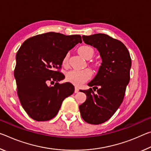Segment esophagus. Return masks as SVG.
<instances>
[{"instance_id": "obj_1", "label": "esophagus", "mask_w": 151, "mask_h": 151, "mask_svg": "<svg viewBox=\"0 0 151 151\" xmlns=\"http://www.w3.org/2000/svg\"><path fill=\"white\" fill-rule=\"evenodd\" d=\"M78 91H79V88H78V86H75V93H77Z\"/></svg>"}]
</instances>
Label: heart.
<instances>
[{
	"label": "heart",
	"mask_w": 151,
	"mask_h": 151,
	"mask_svg": "<svg viewBox=\"0 0 151 151\" xmlns=\"http://www.w3.org/2000/svg\"><path fill=\"white\" fill-rule=\"evenodd\" d=\"M78 52L82 57L88 58L92 57L94 54L93 48L89 46L84 45L78 48ZM68 60V55H66L64 58L63 63V65H66ZM91 76V72L89 69L83 70H72L68 71L66 74V81L74 84L75 85H81L82 84L88 81Z\"/></svg>",
	"instance_id": "heart-1"
}]
</instances>
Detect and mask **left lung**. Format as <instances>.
<instances>
[{"mask_svg": "<svg viewBox=\"0 0 151 151\" xmlns=\"http://www.w3.org/2000/svg\"><path fill=\"white\" fill-rule=\"evenodd\" d=\"M83 41L96 48L102 63L94 78L88 83L93 89L81 91L86 100L79 106L82 118L89 124L103 123L115 113L123 101L130 80L131 58L122 42L109 35L83 36ZM99 88H98V86Z\"/></svg>", "mask_w": 151, "mask_h": 151, "instance_id": "left-lung-1", "label": "left lung"}]
</instances>
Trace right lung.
I'll return each instance as SVG.
<instances>
[{"label":"right lung","instance_id":"1","mask_svg":"<svg viewBox=\"0 0 151 151\" xmlns=\"http://www.w3.org/2000/svg\"><path fill=\"white\" fill-rule=\"evenodd\" d=\"M81 42L78 35L50 32L25 40L18 50L14 73L17 94L32 119L46 121L54 118L64 99L73 94L72 84L58 83L65 75L57 69L61 67L68 51Z\"/></svg>","mask_w":151,"mask_h":151}]
</instances>
